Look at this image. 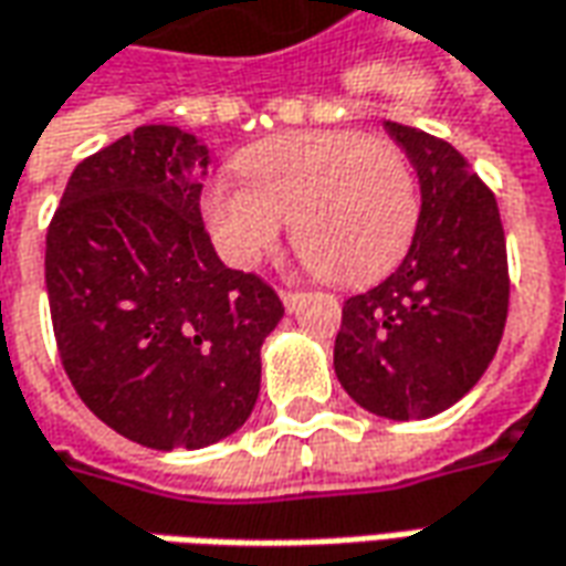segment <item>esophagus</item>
Masks as SVG:
<instances>
[{
	"label": "esophagus",
	"instance_id": "1",
	"mask_svg": "<svg viewBox=\"0 0 566 566\" xmlns=\"http://www.w3.org/2000/svg\"><path fill=\"white\" fill-rule=\"evenodd\" d=\"M282 303H284V310L294 312L296 306L303 303V294H300V291H282Z\"/></svg>",
	"mask_w": 566,
	"mask_h": 566
}]
</instances>
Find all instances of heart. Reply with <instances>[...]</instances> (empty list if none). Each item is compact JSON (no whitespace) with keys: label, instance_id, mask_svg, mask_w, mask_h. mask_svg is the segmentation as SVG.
I'll return each instance as SVG.
<instances>
[{"label":"heart","instance_id":"obj_1","mask_svg":"<svg viewBox=\"0 0 566 566\" xmlns=\"http://www.w3.org/2000/svg\"><path fill=\"white\" fill-rule=\"evenodd\" d=\"M244 180L217 177L201 214L232 266L291 239L315 275L365 284L405 256L420 217L417 177L395 144L358 132H291L239 156Z\"/></svg>","mask_w":566,"mask_h":566}]
</instances>
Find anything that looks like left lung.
Masks as SVG:
<instances>
[{
	"instance_id": "left-lung-1",
	"label": "left lung",
	"mask_w": 566,
	"mask_h": 566,
	"mask_svg": "<svg viewBox=\"0 0 566 566\" xmlns=\"http://www.w3.org/2000/svg\"><path fill=\"white\" fill-rule=\"evenodd\" d=\"M420 177V220L401 266L343 303L334 370L358 405L386 420H426L475 386L509 315L500 208L460 153L386 122Z\"/></svg>"
}]
</instances>
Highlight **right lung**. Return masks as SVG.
I'll return each mask as SVG.
<instances>
[{
  "label": "right lung",
  "mask_w": 566,
  "mask_h": 566,
  "mask_svg": "<svg viewBox=\"0 0 566 566\" xmlns=\"http://www.w3.org/2000/svg\"><path fill=\"white\" fill-rule=\"evenodd\" d=\"M208 146L140 125L76 165L45 239L63 370L109 429L153 450L232 434L260 395L279 294L220 263L201 223Z\"/></svg>",
  "instance_id": "add662e5"
}]
</instances>
